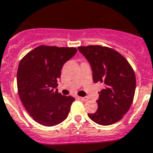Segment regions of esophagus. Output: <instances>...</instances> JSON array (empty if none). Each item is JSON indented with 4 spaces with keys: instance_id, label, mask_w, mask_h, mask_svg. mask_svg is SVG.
<instances>
[{
    "instance_id": "esophagus-1",
    "label": "esophagus",
    "mask_w": 153,
    "mask_h": 153,
    "mask_svg": "<svg viewBox=\"0 0 153 153\" xmlns=\"http://www.w3.org/2000/svg\"><path fill=\"white\" fill-rule=\"evenodd\" d=\"M79 99L82 101H87L88 100V97H80V96L79 97Z\"/></svg>"
}]
</instances>
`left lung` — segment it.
Masks as SVG:
<instances>
[{
  "label": "left lung",
  "instance_id": "8db88e82",
  "mask_svg": "<svg viewBox=\"0 0 153 153\" xmlns=\"http://www.w3.org/2000/svg\"><path fill=\"white\" fill-rule=\"evenodd\" d=\"M89 62L95 83L103 85L96 100L98 109L88 114L91 120L100 125L117 122L130 109L136 87L134 71L126 59L114 49L99 45L79 47Z\"/></svg>",
  "mask_w": 153,
  "mask_h": 153
}]
</instances>
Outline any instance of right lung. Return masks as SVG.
<instances>
[{
	"label": "right lung",
	"instance_id": "add662e5",
	"mask_svg": "<svg viewBox=\"0 0 153 153\" xmlns=\"http://www.w3.org/2000/svg\"><path fill=\"white\" fill-rule=\"evenodd\" d=\"M76 52L74 47L41 45L19 63L17 86L20 100L33 120L43 126H55L68 116L74 98L63 96L56 88L63 65Z\"/></svg>",
	"mask_w": 153,
	"mask_h": 153
}]
</instances>
